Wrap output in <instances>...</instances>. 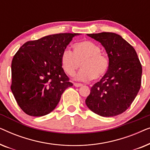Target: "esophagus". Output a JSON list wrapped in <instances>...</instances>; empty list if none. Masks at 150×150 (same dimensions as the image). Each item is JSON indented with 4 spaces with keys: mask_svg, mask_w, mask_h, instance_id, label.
Returning a JSON list of instances; mask_svg holds the SVG:
<instances>
[{
    "mask_svg": "<svg viewBox=\"0 0 150 150\" xmlns=\"http://www.w3.org/2000/svg\"><path fill=\"white\" fill-rule=\"evenodd\" d=\"M74 85L75 87H81V86H83V84L74 83Z\"/></svg>",
    "mask_w": 150,
    "mask_h": 150,
    "instance_id": "obj_1",
    "label": "esophagus"
}]
</instances>
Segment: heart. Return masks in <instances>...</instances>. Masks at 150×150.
<instances>
[{
	"mask_svg": "<svg viewBox=\"0 0 150 150\" xmlns=\"http://www.w3.org/2000/svg\"><path fill=\"white\" fill-rule=\"evenodd\" d=\"M63 69L68 76H73L80 66L83 67L76 79L88 81L100 79L108 70L109 61L101 53L99 46L91 41H83L74 45V52L70 49L63 50L61 56Z\"/></svg>",
	"mask_w": 150,
	"mask_h": 150,
	"instance_id": "obj_1",
	"label": "heart"
}]
</instances>
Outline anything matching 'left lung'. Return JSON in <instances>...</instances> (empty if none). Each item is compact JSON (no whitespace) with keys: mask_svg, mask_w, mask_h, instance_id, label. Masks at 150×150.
I'll list each match as a JSON object with an SVG mask.
<instances>
[{"mask_svg":"<svg viewBox=\"0 0 150 150\" xmlns=\"http://www.w3.org/2000/svg\"><path fill=\"white\" fill-rule=\"evenodd\" d=\"M100 42L109 59L108 71L94 84L85 100L87 107L102 117H114L130 107L141 88L142 66L134 48L114 33L87 34Z\"/></svg>","mask_w":150,"mask_h":150,"instance_id":"obj_1","label":"left lung"}]
</instances>
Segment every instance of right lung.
Wrapping results in <instances>:
<instances>
[{"label":"right lung","mask_w":150,"mask_h":150,"mask_svg":"<svg viewBox=\"0 0 150 150\" xmlns=\"http://www.w3.org/2000/svg\"><path fill=\"white\" fill-rule=\"evenodd\" d=\"M78 33H59L28 41L11 63V89L20 108L40 117L54 109L61 95L73 84L61 62L63 50Z\"/></svg>","instance_id":"add662e5"}]
</instances>
